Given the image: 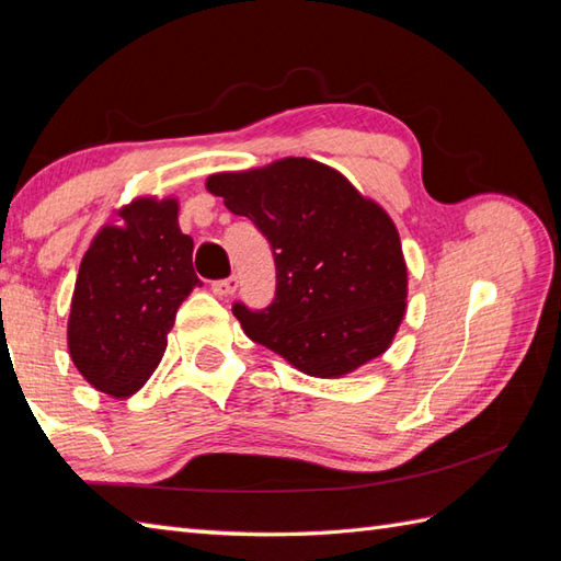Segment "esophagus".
Returning a JSON list of instances; mask_svg holds the SVG:
<instances>
[{"label": "esophagus", "mask_w": 561, "mask_h": 561, "mask_svg": "<svg viewBox=\"0 0 561 561\" xmlns=\"http://www.w3.org/2000/svg\"><path fill=\"white\" fill-rule=\"evenodd\" d=\"M238 289V279L236 277H226V279H217L211 282V291L217 296H231Z\"/></svg>", "instance_id": "obj_1"}]
</instances>
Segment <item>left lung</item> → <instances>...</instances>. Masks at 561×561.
<instances>
[{"instance_id": "1", "label": "left lung", "mask_w": 561, "mask_h": 561, "mask_svg": "<svg viewBox=\"0 0 561 561\" xmlns=\"http://www.w3.org/2000/svg\"><path fill=\"white\" fill-rule=\"evenodd\" d=\"M207 190L272 245V304H233L250 340L318 378L352 374L390 347L408 308V267L383 207L340 171L294 157L214 173Z\"/></svg>"}]
</instances>
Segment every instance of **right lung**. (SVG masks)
<instances>
[{
	"label": "right lung",
	"mask_w": 561,
	"mask_h": 561,
	"mask_svg": "<svg viewBox=\"0 0 561 561\" xmlns=\"http://www.w3.org/2000/svg\"><path fill=\"white\" fill-rule=\"evenodd\" d=\"M121 219L103 226L81 257L67 344L93 388L129 398L159 366L178 308L202 282L175 199L139 197Z\"/></svg>",
	"instance_id": "add662e5"
}]
</instances>
